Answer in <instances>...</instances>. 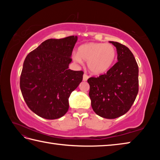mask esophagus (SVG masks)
I'll return each instance as SVG.
<instances>
[{
  "mask_svg": "<svg viewBox=\"0 0 160 160\" xmlns=\"http://www.w3.org/2000/svg\"><path fill=\"white\" fill-rule=\"evenodd\" d=\"M88 78H89V76L88 75L85 74V73L83 75V80L84 81H87V80H88Z\"/></svg>",
  "mask_w": 160,
  "mask_h": 160,
  "instance_id": "34e87169",
  "label": "esophagus"
}]
</instances>
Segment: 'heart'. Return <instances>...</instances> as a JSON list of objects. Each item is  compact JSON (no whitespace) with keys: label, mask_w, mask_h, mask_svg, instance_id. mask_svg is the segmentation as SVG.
I'll return each instance as SVG.
<instances>
[{"label":"heart","mask_w":160,"mask_h":160,"mask_svg":"<svg viewBox=\"0 0 160 160\" xmlns=\"http://www.w3.org/2000/svg\"><path fill=\"white\" fill-rule=\"evenodd\" d=\"M116 56V48L111 44L88 43L78 48L73 56L75 61H88L89 70L94 74H102L112 66Z\"/></svg>","instance_id":"heart-1"}]
</instances>
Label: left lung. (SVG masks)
Instances as JSON below:
<instances>
[{"label":"left lung","mask_w":160,"mask_h":160,"mask_svg":"<svg viewBox=\"0 0 160 160\" xmlns=\"http://www.w3.org/2000/svg\"><path fill=\"white\" fill-rule=\"evenodd\" d=\"M117 51V63L107 73L88 80L92 109L105 118H116L128 112L138 93V66L125 45L109 42Z\"/></svg>","instance_id":"obj_1"}]
</instances>
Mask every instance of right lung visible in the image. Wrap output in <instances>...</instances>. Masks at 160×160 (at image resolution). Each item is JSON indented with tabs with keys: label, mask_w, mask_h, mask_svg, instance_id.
<instances>
[{
	"label": "right lung",
	"mask_w": 160,
	"mask_h": 160,
	"mask_svg": "<svg viewBox=\"0 0 160 160\" xmlns=\"http://www.w3.org/2000/svg\"><path fill=\"white\" fill-rule=\"evenodd\" d=\"M77 36L49 39L25 59L20 80L22 94L34 113L46 119L66 114L70 94L82 82L83 71L68 69Z\"/></svg>",
	"instance_id": "add662e5"
}]
</instances>
